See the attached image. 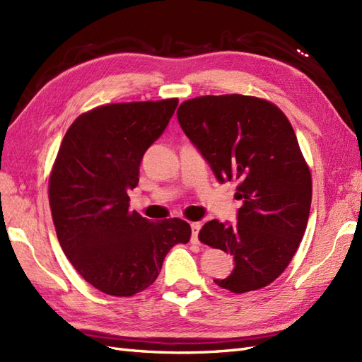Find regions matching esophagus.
<instances>
[{
	"label": "esophagus",
	"mask_w": 362,
	"mask_h": 362,
	"mask_svg": "<svg viewBox=\"0 0 362 362\" xmlns=\"http://www.w3.org/2000/svg\"><path fill=\"white\" fill-rule=\"evenodd\" d=\"M190 227H192V243L198 244L199 243L198 233L201 230V223H190Z\"/></svg>",
	"instance_id": "obj_1"
}]
</instances>
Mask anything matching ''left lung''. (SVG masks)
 <instances>
[{
  "label": "left lung",
  "mask_w": 362,
  "mask_h": 362,
  "mask_svg": "<svg viewBox=\"0 0 362 362\" xmlns=\"http://www.w3.org/2000/svg\"><path fill=\"white\" fill-rule=\"evenodd\" d=\"M180 126L219 182L238 181L236 224L211 219L199 241L230 253L235 267L215 283L245 293L273 283L301 243L312 175L286 115L257 96L207 95L184 101Z\"/></svg>",
  "instance_id": "obj_1"
}]
</instances>
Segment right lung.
<instances>
[{
	"label": "right lung",
	"instance_id": "add662e5",
	"mask_svg": "<svg viewBox=\"0 0 362 362\" xmlns=\"http://www.w3.org/2000/svg\"><path fill=\"white\" fill-rule=\"evenodd\" d=\"M178 100L105 104L74 121L49 180L61 249L87 283L112 296L143 292L165 255L190 240L178 218L152 223L129 210L146 151L163 135Z\"/></svg>",
	"mask_w": 362,
	"mask_h": 362
}]
</instances>
